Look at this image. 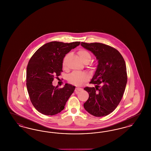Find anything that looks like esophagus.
<instances>
[{
  "label": "esophagus",
  "mask_w": 151,
  "mask_h": 151,
  "mask_svg": "<svg viewBox=\"0 0 151 151\" xmlns=\"http://www.w3.org/2000/svg\"><path fill=\"white\" fill-rule=\"evenodd\" d=\"M82 90H83V89L81 88H76V89L75 90V92L76 93H78L79 92L82 91Z\"/></svg>",
  "instance_id": "1"
}]
</instances>
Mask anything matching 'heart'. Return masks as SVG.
I'll use <instances>...</instances> for the list:
<instances>
[{
    "mask_svg": "<svg viewBox=\"0 0 151 151\" xmlns=\"http://www.w3.org/2000/svg\"><path fill=\"white\" fill-rule=\"evenodd\" d=\"M78 54L80 58L81 61L84 63L87 64L91 60V55L90 53L84 49H81L78 51ZM68 54L65 56L62 62L63 67L65 68L66 67V61ZM88 79V75L84 72H74L71 73L68 78V81L69 83H71L75 86H80L84 81Z\"/></svg>",
    "mask_w": 151,
    "mask_h": 151,
    "instance_id": "b5f03b06",
    "label": "heart"
}]
</instances>
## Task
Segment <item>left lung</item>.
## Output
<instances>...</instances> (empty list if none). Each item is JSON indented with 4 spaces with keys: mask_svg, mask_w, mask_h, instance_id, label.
Wrapping results in <instances>:
<instances>
[{
    "mask_svg": "<svg viewBox=\"0 0 151 151\" xmlns=\"http://www.w3.org/2000/svg\"><path fill=\"white\" fill-rule=\"evenodd\" d=\"M81 45L91 51L98 60L96 70L89 83L95 86L84 89L89 93L84 108L95 116L108 115L119 105L126 86L124 60L118 51L106 45L81 42Z\"/></svg>",
    "mask_w": 151,
    "mask_h": 151,
    "instance_id": "1",
    "label": "left lung"
}]
</instances>
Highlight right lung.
<instances>
[{
	"mask_svg": "<svg viewBox=\"0 0 151 151\" xmlns=\"http://www.w3.org/2000/svg\"><path fill=\"white\" fill-rule=\"evenodd\" d=\"M80 42L53 41L40 47L29 60L27 68V87L30 100L42 114H57L65 108L75 86L66 83L62 88L52 86L55 76L60 75L65 54Z\"/></svg>",
	"mask_w": 151,
	"mask_h": 151,
	"instance_id": "obj_1",
	"label": "right lung"
}]
</instances>
